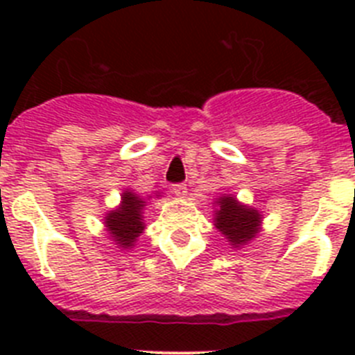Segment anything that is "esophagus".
I'll return each mask as SVG.
<instances>
[{"instance_id": "esophagus-1", "label": "esophagus", "mask_w": 355, "mask_h": 355, "mask_svg": "<svg viewBox=\"0 0 355 355\" xmlns=\"http://www.w3.org/2000/svg\"><path fill=\"white\" fill-rule=\"evenodd\" d=\"M172 192L175 193V196L178 197H181V199H183V197H187V184H183V183H180V184H174V187H172Z\"/></svg>"}]
</instances>
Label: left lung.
Masks as SVG:
<instances>
[{
    "label": "left lung",
    "mask_w": 355,
    "mask_h": 355,
    "mask_svg": "<svg viewBox=\"0 0 355 355\" xmlns=\"http://www.w3.org/2000/svg\"><path fill=\"white\" fill-rule=\"evenodd\" d=\"M215 227L233 249L247 247L261 233L263 215L259 209L243 205L233 193H222L213 200Z\"/></svg>",
    "instance_id": "obj_1"
}]
</instances>
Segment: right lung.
I'll return each instance as SVG.
<instances>
[{
    "mask_svg": "<svg viewBox=\"0 0 355 355\" xmlns=\"http://www.w3.org/2000/svg\"><path fill=\"white\" fill-rule=\"evenodd\" d=\"M156 197L162 196L156 193ZM147 199L139 196L131 188H126L121 196V205L115 206L112 211L103 216L106 233H108L110 240L117 245V249L131 250L137 245L140 234L146 229L144 209H146Z\"/></svg>",
    "mask_w": 355,
    "mask_h": 355,
    "instance_id": "1",
    "label": "right lung"
}]
</instances>
